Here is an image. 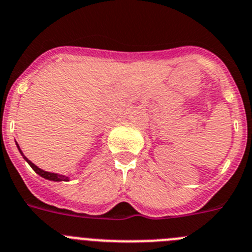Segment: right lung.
<instances>
[{"label": "right lung", "mask_w": 252, "mask_h": 252, "mask_svg": "<svg viewBox=\"0 0 252 252\" xmlns=\"http://www.w3.org/2000/svg\"><path fill=\"white\" fill-rule=\"evenodd\" d=\"M17 147H18V145H17ZM18 150H20V147H18ZM20 152L22 154V151H21V150H20ZM22 156H24V154H22ZM24 158L27 161V162H29V165L31 166L32 168H33V171L36 172V174L40 175V176H42L43 179L51 180V181H67V180H68V177L63 176V175H57V174H52V172L43 171V170H41V168L37 167L34 163H32L31 161H30L27 158H25V156H24Z\"/></svg>", "instance_id": "right-lung-1"}]
</instances>
